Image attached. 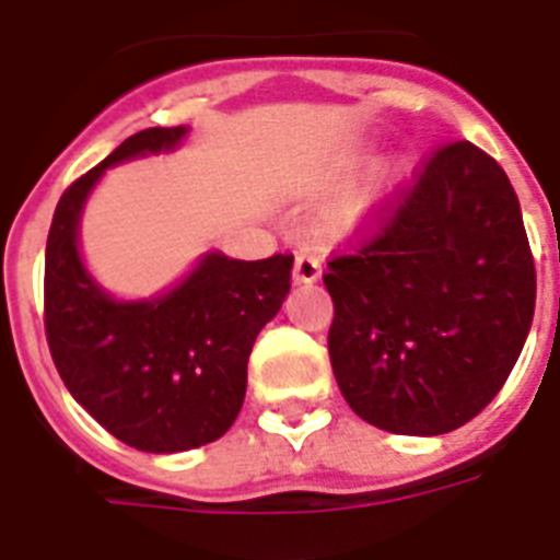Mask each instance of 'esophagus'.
<instances>
[{"label": "esophagus", "instance_id": "34e87169", "mask_svg": "<svg viewBox=\"0 0 560 560\" xmlns=\"http://www.w3.org/2000/svg\"><path fill=\"white\" fill-rule=\"evenodd\" d=\"M319 276H323V264H319L317 255L299 252L296 261H293V281H299V284H314Z\"/></svg>", "mask_w": 560, "mask_h": 560}]
</instances>
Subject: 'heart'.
<instances>
[{"label":"heart","mask_w":560,"mask_h":560,"mask_svg":"<svg viewBox=\"0 0 560 560\" xmlns=\"http://www.w3.org/2000/svg\"><path fill=\"white\" fill-rule=\"evenodd\" d=\"M366 155H352L347 161V166H358ZM405 161H378L366 170V176L358 182L352 190H349L347 202H343V211H340V220L347 229L352 225H361L364 220H370V213H375V208H382V202L387 196L394 194V187L405 178Z\"/></svg>","instance_id":"heart-1"}]
</instances>
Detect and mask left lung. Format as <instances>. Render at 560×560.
Here are the masks:
<instances>
[{"label": "left lung", "instance_id": "8db88e82", "mask_svg": "<svg viewBox=\"0 0 560 560\" xmlns=\"http://www.w3.org/2000/svg\"><path fill=\"white\" fill-rule=\"evenodd\" d=\"M328 355L375 429H460L517 364L535 317V261L505 170L467 140L438 149L378 232L328 261Z\"/></svg>", "mask_w": 560, "mask_h": 560}]
</instances>
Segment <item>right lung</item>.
I'll use <instances>...</instances> for the list:
<instances>
[{
	"instance_id": "1",
	"label": "right lung",
	"mask_w": 560,
	"mask_h": 560,
	"mask_svg": "<svg viewBox=\"0 0 560 560\" xmlns=\"http://www.w3.org/2000/svg\"><path fill=\"white\" fill-rule=\"evenodd\" d=\"M187 126L122 140L55 208L46 241V340L72 399L117 441L173 455L223 438L246 396L255 337L290 293L293 255L205 252L166 290L119 299L81 255V213L110 166L182 147Z\"/></svg>"
}]
</instances>
